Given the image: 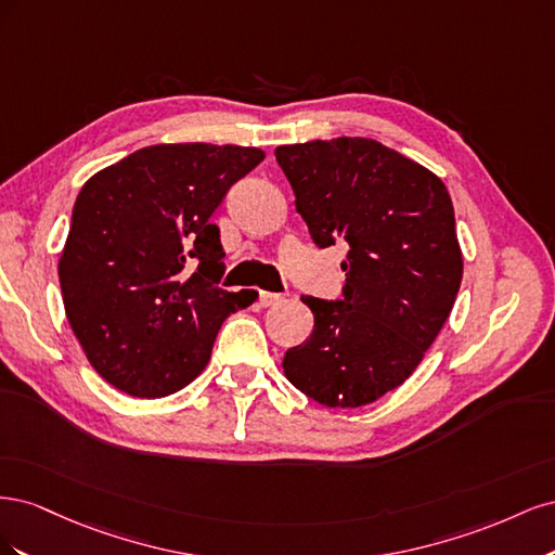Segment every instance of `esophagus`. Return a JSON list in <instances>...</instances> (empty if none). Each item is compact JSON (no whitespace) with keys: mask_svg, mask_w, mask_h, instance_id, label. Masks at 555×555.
<instances>
[{"mask_svg":"<svg viewBox=\"0 0 555 555\" xmlns=\"http://www.w3.org/2000/svg\"><path fill=\"white\" fill-rule=\"evenodd\" d=\"M282 300V296L280 294H273V292H259V304L263 306V308H268V306H278Z\"/></svg>","mask_w":555,"mask_h":555,"instance_id":"esophagus-1","label":"esophagus"}]
</instances>
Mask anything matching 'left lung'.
I'll use <instances>...</instances> for the list:
<instances>
[{
  "label": "left lung",
  "mask_w": 555,
  "mask_h": 555,
  "mask_svg": "<svg viewBox=\"0 0 555 555\" xmlns=\"http://www.w3.org/2000/svg\"><path fill=\"white\" fill-rule=\"evenodd\" d=\"M275 157L314 245H349L345 298L300 296L314 328L284 354V375L319 405H367L416 371L456 300L451 196L426 166L373 139L280 145Z\"/></svg>",
  "instance_id": "left-lung-1"
}]
</instances>
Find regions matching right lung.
<instances>
[{"label": "right lung", "instance_id": "obj_1", "mask_svg": "<svg viewBox=\"0 0 555 555\" xmlns=\"http://www.w3.org/2000/svg\"><path fill=\"white\" fill-rule=\"evenodd\" d=\"M259 147L162 143L94 173L76 198L60 257L72 331L94 371L137 398L180 391L208 365L217 331L255 292L224 273L210 217Z\"/></svg>", "mask_w": 555, "mask_h": 555}]
</instances>
